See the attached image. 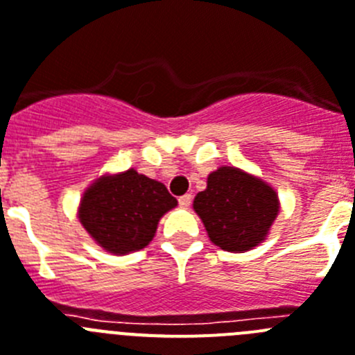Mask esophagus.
I'll use <instances>...</instances> for the list:
<instances>
[{"instance_id": "34e87169", "label": "esophagus", "mask_w": 355, "mask_h": 355, "mask_svg": "<svg viewBox=\"0 0 355 355\" xmlns=\"http://www.w3.org/2000/svg\"><path fill=\"white\" fill-rule=\"evenodd\" d=\"M191 195H184V196H180V198H178V203H180V207H184V209H187L191 205Z\"/></svg>"}]
</instances>
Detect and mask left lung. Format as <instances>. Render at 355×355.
I'll return each mask as SVG.
<instances>
[{
  "instance_id": "8db88e82",
  "label": "left lung",
  "mask_w": 355,
  "mask_h": 355,
  "mask_svg": "<svg viewBox=\"0 0 355 355\" xmlns=\"http://www.w3.org/2000/svg\"><path fill=\"white\" fill-rule=\"evenodd\" d=\"M193 207L216 246L246 252L264 241L279 212V198L266 182L225 166L209 175L207 189L196 195Z\"/></svg>"
}]
</instances>
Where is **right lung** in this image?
<instances>
[{
    "mask_svg": "<svg viewBox=\"0 0 355 355\" xmlns=\"http://www.w3.org/2000/svg\"><path fill=\"white\" fill-rule=\"evenodd\" d=\"M175 205L164 184L128 169L94 182L84 193L78 218L105 250L128 254L152 241L159 220Z\"/></svg>",
    "mask_w": 355,
    "mask_h": 355,
    "instance_id": "right-lung-1",
    "label": "right lung"
}]
</instances>
